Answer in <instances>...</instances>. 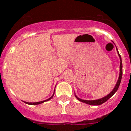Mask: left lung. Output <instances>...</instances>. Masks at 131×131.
I'll return each mask as SVG.
<instances>
[{
  "label": "left lung",
  "mask_w": 131,
  "mask_h": 131,
  "mask_svg": "<svg viewBox=\"0 0 131 131\" xmlns=\"http://www.w3.org/2000/svg\"><path fill=\"white\" fill-rule=\"evenodd\" d=\"M117 52H118V55H119V56L120 61H121V62H120V73H119V79H118V81H117V84H116V85H115V88L113 89V91H112L108 95L104 97V98H101V99H99V100H82V99H80V98H79L78 97H77L75 95V96L76 98H77V99L79 100V101L82 102L86 103V104H89V105H93V106H99V105L102 104L103 103L106 102L108 100L109 98H110L111 97H112V96H113V94L115 93V92L117 91L118 88H119V86L120 83H121V78H122V74H123V65H122V62H121V56H120V54H119V52L117 51Z\"/></svg>",
  "instance_id": "1"
}]
</instances>
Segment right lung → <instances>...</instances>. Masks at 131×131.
Returning a JSON list of instances; mask_svg holds the SVG:
<instances>
[{
	"mask_svg": "<svg viewBox=\"0 0 131 131\" xmlns=\"http://www.w3.org/2000/svg\"><path fill=\"white\" fill-rule=\"evenodd\" d=\"M54 94H53V95L52 96L50 97V98H48V99H47V100H44V101L39 102H33V103H31V102H24L26 103V104H30V105H37V104H41V103H43V102H45L48 101V100H50V99H51V98H52V97H53V96H54Z\"/></svg>",
	"mask_w": 131,
	"mask_h": 131,
	"instance_id": "right-lung-1",
	"label": "right lung"
}]
</instances>
